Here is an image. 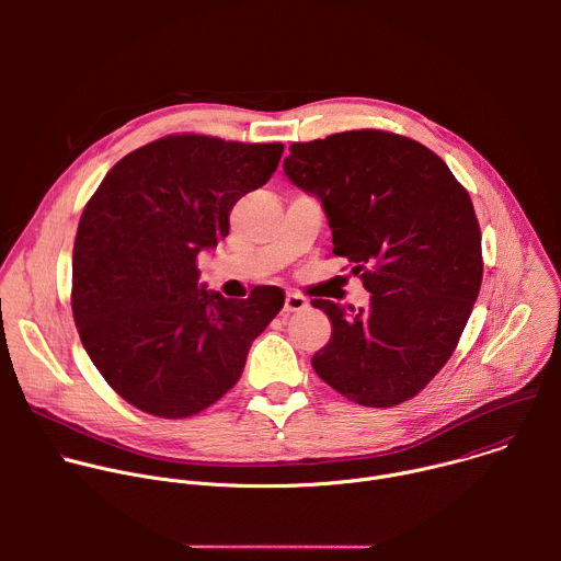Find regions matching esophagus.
<instances>
[{
    "label": "esophagus",
    "mask_w": 561,
    "mask_h": 561,
    "mask_svg": "<svg viewBox=\"0 0 561 561\" xmlns=\"http://www.w3.org/2000/svg\"><path fill=\"white\" fill-rule=\"evenodd\" d=\"M308 306L306 297L297 295V293H286V299H284V310L286 312H297V310H304Z\"/></svg>",
    "instance_id": "34e87169"
}]
</instances>
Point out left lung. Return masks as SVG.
<instances>
[{
	"instance_id": "1",
	"label": "left lung",
	"mask_w": 561,
	"mask_h": 561,
	"mask_svg": "<svg viewBox=\"0 0 561 561\" xmlns=\"http://www.w3.org/2000/svg\"><path fill=\"white\" fill-rule=\"evenodd\" d=\"M284 173L322 202L333 253L370 293L368 308L312 299L333 327L314 373L362 407L407 402L453 355L482 286L466 188L420 141L368 128L293 144Z\"/></svg>"
}]
</instances>
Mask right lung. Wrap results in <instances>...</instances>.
<instances>
[{
    "mask_svg": "<svg viewBox=\"0 0 561 561\" xmlns=\"http://www.w3.org/2000/svg\"><path fill=\"white\" fill-rule=\"evenodd\" d=\"M282 152V144L169 135L119 159L87 204L72 249L75 327L135 409L178 420L215 404L282 310L275 286L226 299L199 284L197 268Z\"/></svg>",
    "mask_w": 561,
    "mask_h": 561,
    "instance_id": "obj_1",
    "label": "right lung"
}]
</instances>
